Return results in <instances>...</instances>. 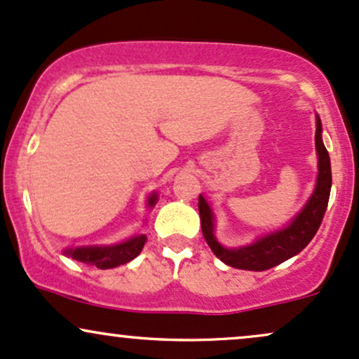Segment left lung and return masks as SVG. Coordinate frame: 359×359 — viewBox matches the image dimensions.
Segmentation results:
<instances>
[{
  "instance_id": "left-lung-1",
  "label": "left lung",
  "mask_w": 359,
  "mask_h": 359,
  "mask_svg": "<svg viewBox=\"0 0 359 359\" xmlns=\"http://www.w3.org/2000/svg\"><path fill=\"white\" fill-rule=\"evenodd\" d=\"M320 132V120L317 118L316 147L317 156H319V176H317L316 190H313L304 210L293 219V222L287 229H281V231L261 237L255 244L245 245V248L225 249L217 243L215 236H213V213L210 207H208L203 196H198L201 232H203L205 241L210 245L213 255L219 257L220 261L237 269L264 271V269L276 266V264L299 255L302 249L313 239V236L319 231L322 219H324V213L327 210L332 184L331 159H329L327 149L322 142Z\"/></svg>"
}]
</instances>
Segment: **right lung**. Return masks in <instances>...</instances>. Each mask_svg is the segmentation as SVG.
Wrapping results in <instances>:
<instances>
[{
  "instance_id": "right-lung-1",
  "label": "right lung",
  "mask_w": 359,
  "mask_h": 359,
  "mask_svg": "<svg viewBox=\"0 0 359 359\" xmlns=\"http://www.w3.org/2000/svg\"><path fill=\"white\" fill-rule=\"evenodd\" d=\"M156 200H158L156 195H152L149 198V207H152L156 203ZM146 241L147 237L144 233H140V236L128 239L127 243L116 245H107V248H76L67 249L64 252L76 261L93 264V266L100 269H108L120 266V264H126L128 261L134 259L135 256H139Z\"/></svg>"
}]
</instances>
